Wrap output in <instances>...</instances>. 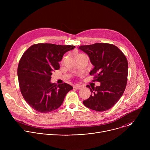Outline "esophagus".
Returning a JSON list of instances; mask_svg holds the SVG:
<instances>
[{
	"instance_id": "esophagus-1",
	"label": "esophagus",
	"mask_w": 150,
	"mask_h": 150,
	"mask_svg": "<svg viewBox=\"0 0 150 150\" xmlns=\"http://www.w3.org/2000/svg\"><path fill=\"white\" fill-rule=\"evenodd\" d=\"M81 87H82V86L81 85H79V84H76L75 86H74V88H76V90H79V89H81Z\"/></svg>"
}]
</instances>
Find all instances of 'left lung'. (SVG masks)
<instances>
[{
	"mask_svg": "<svg viewBox=\"0 0 150 150\" xmlns=\"http://www.w3.org/2000/svg\"><path fill=\"white\" fill-rule=\"evenodd\" d=\"M86 53L94 68L90 72L94 75L93 82H100L98 87H87L90 97L83 101L87 108L98 112L112 108L123 94L127 80L128 63L126 56L116 46L108 43H97L80 46Z\"/></svg>",
	"mask_w": 150,
	"mask_h": 150,
	"instance_id": "left-lung-1",
	"label": "left lung"
}]
</instances>
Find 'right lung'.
Instances as JSON below:
<instances>
[{
	"instance_id": "add662e5",
	"label": "right lung",
	"mask_w": 150,
	"mask_h": 150,
	"mask_svg": "<svg viewBox=\"0 0 150 150\" xmlns=\"http://www.w3.org/2000/svg\"><path fill=\"white\" fill-rule=\"evenodd\" d=\"M75 47L38 43L30 47L21 57L18 76L21 94L31 108L40 113L52 112L62 105L73 87L68 83H51L52 72L60 68L63 54Z\"/></svg>"
}]
</instances>
